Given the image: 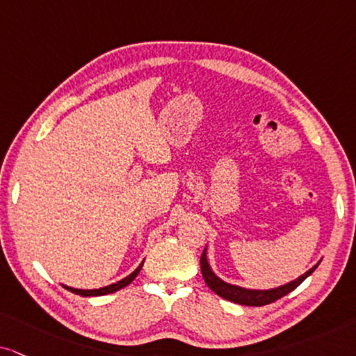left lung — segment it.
<instances>
[{"label":"left lung","mask_w":356,"mask_h":356,"mask_svg":"<svg viewBox=\"0 0 356 356\" xmlns=\"http://www.w3.org/2000/svg\"><path fill=\"white\" fill-rule=\"evenodd\" d=\"M201 274H203L204 282L208 284V287L211 289L214 293H218L219 297L222 299L234 302V304H241V305H251V307H262L267 304H272V302L282 299L284 296H287L289 292H292L293 289L299 287V285L304 282V280L309 277L312 272L317 269V266L312 267L310 270H307L304 275H300L297 280H292V282L282 285V287L277 289H270V291H249V289H243L238 287V285H231L221 280L219 277L214 275V272L211 270V267L208 264V259H206V251L201 254Z\"/></svg>","instance_id":"1"}]
</instances>
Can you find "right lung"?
<instances>
[{"mask_svg": "<svg viewBox=\"0 0 356 356\" xmlns=\"http://www.w3.org/2000/svg\"><path fill=\"white\" fill-rule=\"evenodd\" d=\"M142 266H143V262L137 267V269H135L134 272H131L130 275H127L125 279L118 280V282L112 284V285H107V287H102V289H94V291H81V289L65 287V285H64V287L67 289V291H71L72 293H77V296H81V297H97V296H107V293H113V292L120 291V289L127 287V285H129V284L131 282V280H134L135 277H137L138 272H140V269H142Z\"/></svg>", "mask_w": 356, "mask_h": 356, "instance_id": "add662e5", "label": "right lung"}]
</instances>
